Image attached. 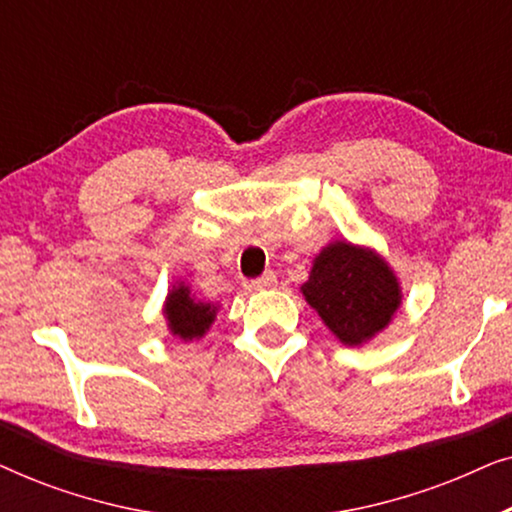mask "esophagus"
<instances>
[{"mask_svg":"<svg viewBox=\"0 0 512 512\" xmlns=\"http://www.w3.org/2000/svg\"><path fill=\"white\" fill-rule=\"evenodd\" d=\"M277 284V277L275 272H265L258 279H249V282H244V289L247 291H265V289H272V286Z\"/></svg>","mask_w":512,"mask_h":512,"instance_id":"1","label":"esophagus"}]
</instances>
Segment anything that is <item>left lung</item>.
I'll list each match as a JSON object with an SVG mask.
<instances>
[{
	"label": "left lung",
	"mask_w": 512,
	"mask_h": 512,
	"mask_svg": "<svg viewBox=\"0 0 512 512\" xmlns=\"http://www.w3.org/2000/svg\"><path fill=\"white\" fill-rule=\"evenodd\" d=\"M307 305L342 345L359 347L384 331L401 307L396 272L370 247L347 240L326 244L300 286Z\"/></svg>",
	"instance_id": "obj_1"
}]
</instances>
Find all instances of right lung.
Masks as SVG:
<instances>
[{
    "mask_svg": "<svg viewBox=\"0 0 512 512\" xmlns=\"http://www.w3.org/2000/svg\"><path fill=\"white\" fill-rule=\"evenodd\" d=\"M216 312H219V305L200 300L186 282L174 284L163 305L167 331L184 342L205 338L209 326L214 324Z\"/></svg>",
    "mask_w": 512,
    "mask_h": 512,
    "instance_id": "obj_1",
    "label": "right lung"
}]
</instances>
